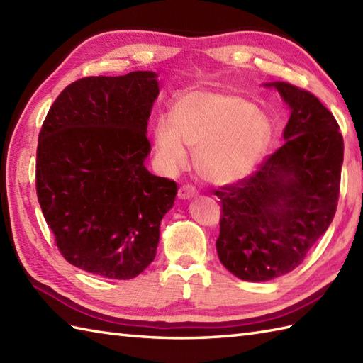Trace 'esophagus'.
<instances>
[{
    "instance_id": "obj_1",
    "label": "esophagus",
    "mask_w": 363,
    "mask_h": 363,
    "mask_svg": "<svg viewBox=\"0 0 363 363\" xmlns=\"http://www.w3.org/2000/svg\"><path fill=\"white\" fill-rule=\"evenodd\" d=\"M195 195H196L195 187L189 186V184H184V186H181L179 190H177V196H179V199H190Z\"/></svg>"
}]
</instances>
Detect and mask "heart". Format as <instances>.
Wrapping results in <instances>:
<instances>
[{"instance_id": "obj_1", "label": "heart", "mask_w": 363, "mask_h": 363, "mask_svg": "<svg viewBox=\"0 0 363 363\" xmlns=\"http://www.w3.org/2000/svg\"><path fill=\"white\" fill-rule=\"evenodd\" d=\"M272 140L268 118L229 91L194 90L176 99L172 115L154 123V152L162 172L176 173L196 150L207 181L229 184L252 172Z\"/></svg>"}]
</instances>
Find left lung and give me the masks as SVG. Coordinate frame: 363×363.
Segmentation results:
<instances>
[{"mask_svg": "<svg viewBox=\"0 0 363 363\" xmlns=\"http://www.w3.org/2000/svg\"><path fill=\"white\" fill-rule=\"evenodd\" d=\"M290 107L285 143L256 172L215 190L221 201L217 252L243 281L264 282L295 269L333 221L343 164L334 115L311 91L269 82Z\"/></svg>", "mask_w": 363, "mask_h": 363, "instance_id": "8db88e82", "label": "left lung"}]
</instances>
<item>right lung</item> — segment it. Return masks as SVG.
Here are the masks:
<instances>
[{
	"instance_id": "right-lung-1",
	"label": "right lung",
	"mask_w": 363,
	"mask_h": 363,
	"mask_svg": "<svg viewBox=\"0 0 363 363\" xmlns=\"http://www.w3.org/2000/svg\"><path fill=\"white\" fill-rule=\"evenodd\" d=\"M157 74L90 76L62 90L42 125L35 189L67 262L133 279L156 257L177 186L145 167Z\"/></svg>"
}]
</instances>
